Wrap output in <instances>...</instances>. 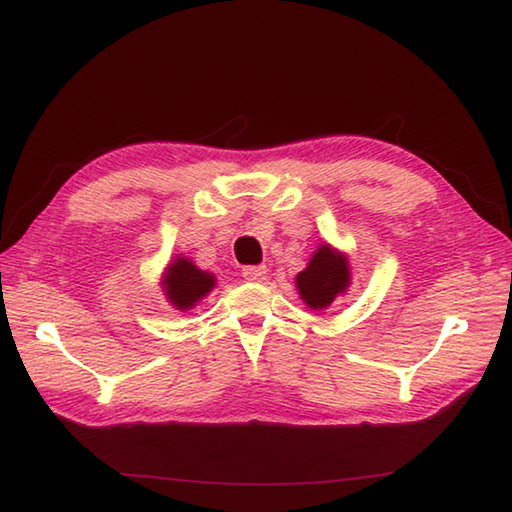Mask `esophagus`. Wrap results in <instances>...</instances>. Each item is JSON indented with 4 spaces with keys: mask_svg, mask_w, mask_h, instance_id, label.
Masks as SVG:
<instances>
[{
    "mask_svg": "<svg viewBox=\"0 0 512 512\" xmlns=\"http://www.w3.org/2000/svg\"><path fill=\"white\" fill-rule=\"evenodd\" d=\"M242 277L246 281H264L266 279V266H246L242 270Z\"/></svg>",
    "mask_w": 512,
    "mask_h": 512,
    "instance_id": "1",
    "label": "esophagus"
}]
</instances>
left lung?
Instances as JSON below:
<instances>
[{
	"label": "left lung",
	"instance_id": "left-lung-1",
	"mask_svg": "<svg viewBox=\"0 0 512 512\" xmlns=\"http://www.w3.org/2000/svg\"><path fill=\"white\" fill-rule=\"evenodd\" d=\"M350 284V268L345 257L330 246H321L308 268L297 275V290L310 308H328L339 292Z\"/></svg>",
	"mask_w": 512,
	"mask_h": 512
}]
</instances>
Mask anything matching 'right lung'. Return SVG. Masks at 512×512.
<instances>
[{"label": "right lung", "instance_id": "1", "mask_svg": "<svg viewBox=\"0 0 512 512\" xmlns=\"http://www.w3.org/2000/svg\"><path fill=\"white\" fill-rule=\"evenodd\" d=\"M165 295L178 310H189L198 303L206 292H211L215 286V277L195 268L193 262L184 257H178L176 262L169 264L165 273Z\"/></svg>", "mask_w": 512, "mask_h": 512}]
</instances>
